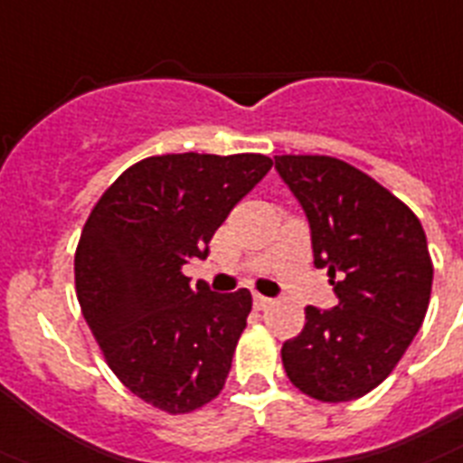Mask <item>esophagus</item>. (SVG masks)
I'll return each mask as SVG.
<instances>
[{
    "instance_id": "1",
    "label": "esophagus",
    "mask_w": 463,
    "mask_h": 463,
    "mask_svg": "<svg viewBox=\"0 0 463 463\" xmlns=\"http://www.w3.org/2000/svg\"><path fill=\"white\" fill-rule=\"evenodd\" d=\"M270 304H273V298H268V297H263V294H256L254 291V308L256 310H266Z\"/></svg>"
}]
</instances>
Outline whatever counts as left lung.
<instances>
[{"instance_id": "left-lung-1", "label": "left lung", "mask_w": 463, "mask_h": 463, "mask_svg": "<svg viewBox=\"0 0 463 463\" xmlns=\"http://www.w3.org/2000/svg\"><path fill=\"white\" fill-rule=\"evenodd\" d=\"M275 169L306 212L317 268L339 304L306 308L282 345L289 382L322 402L367 395L393 372L429 308L433 263L405 202L344 159L278 155Z\"/></svg>"}]
</instances>
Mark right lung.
Wrapping results in <instances>:
<instances>
[{
	"label": "right lung",
	"instance_id": "1",
	"mask_svg": "<svg viewBox=\"0 0 463 463\" xmlns=\"http://www.w3.org/2000/svg\"><path fill=\"white\" fill-rule=\"evenodd\" d=\"M273 166L266 155H157L129 166L89 213L75 251L81 316L131 393L188 414L221 393L251 294L190 287L231 209Z\"/></svg>",
	"mask_w": 463,
	"mask_h": 463
}]
</instances>
